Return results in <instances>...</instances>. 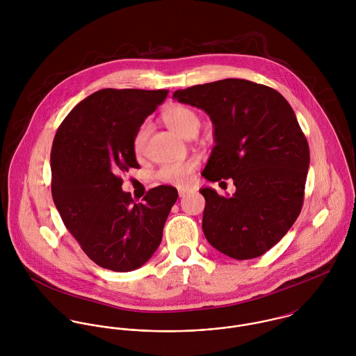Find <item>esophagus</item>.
Wrapping results in <instances>:
<instances>
[{"label":"esophagus","instance_id":"obj_1","mask_svg":"<svg viewBox=\"0 0 356 356\" xmlns=\"http://www.w3.org/2000/svg\"><path fill=\"white\" fill-rule=\"evenodd\" d=\"M191 192H192V189H189V188H178V195H179V197H185V196H188Z\"/></svg>","mask_w":356,"mask_h":356}]
</instances>
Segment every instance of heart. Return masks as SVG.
Returning <instances> with one entry per match:
<instances>
[{
  "mask_svg": "<svg viewBox=\"0 0 356 356\" xmlns=\"http://www.w3.org/2000/svg\"><path fill=\"white\" fill-rule=\"evenodd\" d=\"M163 120L172 131L178 133L182 137H186L193 131L197 133V129L200 126V119L197 113L185 105H172L167 108L163 113ZM148 131L149 127L147 123H144L134 136L133 151L137 157H141L145 152ZM197 167L199 161L196 159L167 163L157 170L156 177L160 182L181 186L189 182L192 174Z\"/></svg>",
  "mask_w": 356,
  "mask_h": 356,
  "instance_id": "heart-1",
  "label": "heart"
}]
</instances>
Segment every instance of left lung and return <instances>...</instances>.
Instances as JSON below:
<instances>
[{
  "label": "left lung",
  "mask_w": 356,
  "mask_h": 356,
  "mask_svg": "<svg viewBox=\"0 0 356 356\" xmlns=\"http://www.w3.org/2000/svg\"><path fill=\"white\" fill-rule=\"evenodd\" d=\"M172 97L212 120L215 147L204 178H232L236 185L232 197L200 189L205 238L237 260L261 256L288 233L305 199L309 149L292 106L268 86L233 78L177 90Z\"/></svg>",
  "instance_id": "left-lung-1"
}]
</instances>
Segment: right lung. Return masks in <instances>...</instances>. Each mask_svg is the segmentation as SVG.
<instances>
[{"instance_id": "obj_1", "label": "right lung", "mask_w": 356, "mask_h": 356, "mask_svg": "<svg viewBox=\"0 0 356 356\" xmlns=\"http://www.w3.org/2000/svg\"><path fill=\"white\" fill-rule=\"evenodd\" d=\"M168 90L102 89L63 120L51 153V196L68 232L104 268L145 264L161 243L178 199L174 186L149 189L143 203L122 191L120 174L138 168L133 140Z\"/></svg>"}]
</instances>
